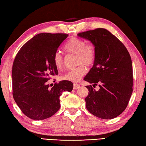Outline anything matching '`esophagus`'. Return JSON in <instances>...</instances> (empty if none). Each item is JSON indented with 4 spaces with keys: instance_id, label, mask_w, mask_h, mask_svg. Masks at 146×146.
Instances as JSON below:
<instances>
[{
    "instance_id": "1",
    "label": "esophagus",
    "mask_w": 146,
    "mask_h": 146,
    "mask_svg": "<svg viewBox=\"0 0 146 146\" xmlns=\"http://www.w3.org/2000/svg\"><path fill=\"white\" fill-rule=\"evenodd\" d=\"M80 87V85H79V84H78V83H74V90H77V89H78Z\"/></svg>"
}]
</instances>
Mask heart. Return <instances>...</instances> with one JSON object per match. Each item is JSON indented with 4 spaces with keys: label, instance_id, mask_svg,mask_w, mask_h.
<instances>
[{
    "label": "heart",
    "instance_id": "heart-1",
    "mask_svg": "<svg viewBox=\"0 0 146 146\" xmlns=\"http://www.w3.org/2000/svg\"><path fill=\"white\" fill-rule=\"evenodd\" d=\"M64 50L68 54H76L77 67L66 72L61 76L63 80L78 82L86 74V66H90L96 60V48L92 43H86L82 38L73 37L68 40L64 45ZM53 62L58 70H61L64 65L63 57L60 52H56L53 57Z\"/></svg>",
    "mask_w": 146,
    "mask_h": 146
}]
</instances>
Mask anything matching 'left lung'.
Wrapping results in <instances>:
<instances>
[{
    "mask_svg": "<svg viewBox=\"0 0 146 146\" xmlns=\"http://www.w3.org/2000/svg\"><path fill=\"white\" fill-rule=\"evenodd\" d=\"M90 40L96 48V60L84 80L100 86L96 91L86 86L88 95L85 99L88 111L99 118L111 119L123 112L133 92L131 56L124 45L104 28L78 33Z\"/></svg>",
    "mask_w": 146,
    "mask_h": 146,
    "instance_id": "left-lung-1",
    "label": "left lung"
}]
</instances>
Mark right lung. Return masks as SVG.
<instances>
[{
	"label": "right lung",
	"instance_id": "add662e5",
	"mask_svg": "<svg viewBox=\"0 0 146 146\" xmlns=\"http://www.w3.org/2000/svg\"><path fill=\"white\" fill-rule=\"evenodd\" d=\"M68 35L38 34L20 48L12 67L13 96L22 113L29 118L40 121L55 114L60 108V97L71 92L69 81L56 83L50 88V76L58 74L53 57Z\"/></svg>",
	"mask_w": 146,
	"mask_h": 146
}]
</instances>
